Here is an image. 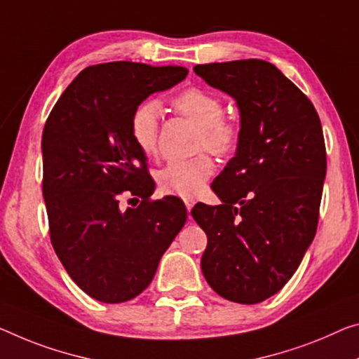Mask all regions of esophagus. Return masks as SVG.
<instances>
[{
	"label": "esophagus",
	"instance_id": "esophagus-1",
	"mask_svg": "<svg viewBox=\"0 0 359 359\" xmlns=\"http://www.w3.org/2000/svg\"><path fill=\"white\" fill-rule=\"evenodd\" d=\"M184 203H186L187 212H191V210H192V207H194L196 201H194V198H192V197H186V198H184Z\"/></svg>",
	"mask_w": 359,
	"mask_h": 359
}]
</instances>
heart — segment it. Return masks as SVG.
<instances>
[{"instance_id":"b5f03b06","label":"heart","mask_w":359,"mask_h":359,"mask_svg":"<svg viewBox=\"0 0 359 359\" xmlns=\"http://www.w3.org/2000/svg\"><path fill=\"white\" fill-rule=\"evenodd\" d=\"M176 112L198 126L197 147L207 149L215 156H228L239 141V125L224 117V104L213 93L202 88H187L173 97ZM162 106L156 99H147L137 106L130 118V135L135 146L146 157H154L158 149ZM215 172L212 158L201 154L192 158L172 161L157 172V184L165 194L189 197L202 189Z\"/></svg>"}]
</instances>
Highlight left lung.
<instances>
[{
	"label": "left lung",
	"instance_id": "obj_1",
	"mask_svg": "<svg viewBox=\"0 0 359 359\" xmlns=\"http://www.w3.org/2000/svg\"><path fill=\"white\" fill-rule=\"evenodd\" d=\"M194 72L241 110L237 152L212 184L223 203H197L191 212L208 239L202 273L223 299L253 305L287 284L316 234L327 167L321 120L266 60Z\"/></svg>",
	"mask_w": 359,
	"mask_h": 359
}]
</instances>
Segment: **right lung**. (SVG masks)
I'll return each instance as SVG.
<instances>
[{
  "label": "right lung",
  "instance_id": "right-lung-1",
  "mask_svg": "<svg viewBox=\"0 0 359 359\" xmlns=\"http://www.w3.org/2000/svg\"><path fill=\"white\" fill-rule=\"evenodd\" d=\"M186 75L181 65H90L46 120L41 151L49 237L74 283L99 302L140 295L186 223L181 198H151L146 156L130 135L133 110ZM122 196L131 208H123Z\"/></svg>",
  "mask_w": 359,
  "mask_h": 359
}]
</instances>
